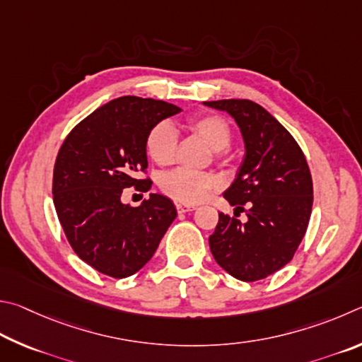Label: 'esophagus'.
I'll list each match as a JSON object with an SVG mask.
<instances>
[{
  "label": "esophagus",
  "mask_w": 362,
  "mask_h": 362,
  "mask_svg": "<svg viewBox=\"0 0 362 362\" xmlns=\"http://www.w3.org/2000/svg\"><path fill=\"white\" fill-rule=\"evenodd\" d=\"M176 210L177 213H187V211H194L195 206L186 205V204H176Z\"/></svg>",
  "instance_id": "obj_1"
}]
</instances>
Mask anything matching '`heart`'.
<instances>
[{
	"instance_id": "1",
	"label": "heart",
	"mask_w": 362,
	"mask_h": 362,
	"mask_svg": "<svg viewBox=\"0 0 362 362\" xmlns=\"http://www.w3.org/2000/svg\"><path fill=\"white\" fill-rule=\"evenodd\" d=\"M189 130L200 136L214 151V156L223 157L224 148L232 139L229 122L218 114H202L189 119ZM177 148V133L173 125L160 122L152 127L146 136V151L157 165H170L175 162ZM221 186L219 177L208 171H195L189 168H177L163 175L160 189L165 195L180 204H199Z\"/></svg>"
}]
</instances>
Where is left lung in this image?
Segmentation results:
<instances>
[{
	"label": "left lung",
	"mask_w": 362,
	"mask_h": 362,
	"mask_svg": "<svg viewBox=\"0 0 362 362\" xmlns=\"http://www.w3.org/2000/svg\"><path fill=\"white\" fill-rule=\"evenodd\" d=\"M226 111L242 132L245 156L237 176L224 192L246 210V221L219 213L210 250L221 267L242 281H257L283 269L299 248L312 214L313 182L293 135L251 100L204 101Z\"/></svg>",
	"instance_id": "8db88e82"
}]
</instances>
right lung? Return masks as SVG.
Wrapping results in <instances>:
<instances>
[{
    "mask_svg": "<svg viewBox=\"0 0 362 362\" xmlns=\"http://www.w3.org/2000/svg\"><path fill=\"white\" fill-rule=\"evenodd\" d=\"M181 112L167 101L120 97L69 132L54 167V205L69 245L82 261L112 278L141 270L176 218L168 197L149 194L139 206L122 204L125 187L148 192L146 136Z\"/></svg>",
    "mask_w": 362,
    "mask_h": 362,
    "instance_id": "1",
    "label": "right lung"
}]
</instances>
